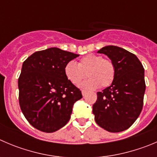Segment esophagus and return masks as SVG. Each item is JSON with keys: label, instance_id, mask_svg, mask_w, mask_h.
I'll use <instances>...</instances> for the list:
<instances>
[{"label": "esophagus", "instance_id": "34e87169", "mask_svg": "<svg viewBox=\"0 0 157 157\" xmlns=\"http://www.w3.org/2000/svg\"><path fill=\"white\" fill-rule=\"evenodd\" d=\"M86 92H86V90H82V94L83 96H84V95H86Z\"/></svg>", "mask_w": 157, "mask_h": 157}]
</instances>
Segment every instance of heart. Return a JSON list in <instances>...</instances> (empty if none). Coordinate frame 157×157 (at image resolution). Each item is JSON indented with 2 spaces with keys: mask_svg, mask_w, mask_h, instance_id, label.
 I'll return each instance as SVG.
<instances>
[{
  "mask_svg": "<svg viewBox=\"0 0 157 157\" xmlns=\"http://www.w3.org/2000/svg\"><path fill=\"white\" fill-rule=\"evenodd\" d=\"M67 79L75 86L81 83L86 75L89 79L82 84L84 89L108 87L116 76V66L110 59H103L102 55L89 54L82 58L78 63L68 62L64 68Z\"/></svg>",
  "mask_w": 157,
  "mask_h": 157,
  "instance_id": "b5f03b06",
  "label": "heart"
}]
</instances>
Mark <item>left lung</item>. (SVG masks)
I'll list each match as a JSON object with an SVG mask.
<instances>
[{"mask_svg": "<svg viewBox=\"0 0 157 157\" xmlns=\"http://www.w3.org/2000/svg\"><path fill=\"white\" fill-rule=\"evenodd\" d=\"M98 52L114 63L116 76L111 86L97 92L92 113L100 127L111 132H122L133 124L143 109L144 68L134 54L122 48L109 45Z\"/></svg>", "mask_w": 157, "mask_h": 157, "instance_id": "1", "label": "left lung"}]
</instances>
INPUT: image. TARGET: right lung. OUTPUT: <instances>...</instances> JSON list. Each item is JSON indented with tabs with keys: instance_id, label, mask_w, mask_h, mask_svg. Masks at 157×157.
<instances>
[{
	"instance_id": "1",
	"label": "right lung",
	"mask_w": 157,
	"mask_h": 157,
	"mask_svg": "<svg viewBox=\"0 0 157 157\" xmlns=\"http://www.w3.org/2000/svg\"><path fill=\"white\" fill-rule=\"evenodd\" d=\"M78 56L50 48L35 52L23 62L18 78L19 104L35 129L53 132L69 121L73 105L82 95L67 79L64 68Z\"/></svg>"
}]
</instances>
